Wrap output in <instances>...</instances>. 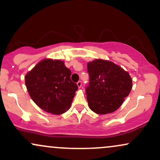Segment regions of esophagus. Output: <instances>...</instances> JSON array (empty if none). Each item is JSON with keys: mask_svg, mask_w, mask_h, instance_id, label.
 Here are the masks:
<instances>
[{"mask_svg": "<svg viewBox=\"0 0 160 160\" xmlns=\"http://www.w3.org/2000/svg\"><path fill=\"white\" fill-rule=\"evenodd\" d=\"M77 84H78V87L80 88L82 86V81H81V80H79V81L77 82Z\"/></svg>", "mask_w": 160, "mask_h": 160, "instance_id": "esophagus-1", "label": "esophagus"}]
</instances>
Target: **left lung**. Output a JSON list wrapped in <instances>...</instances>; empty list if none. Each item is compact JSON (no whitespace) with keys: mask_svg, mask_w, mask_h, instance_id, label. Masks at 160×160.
Listing matches in <instances>:
<instances>
[{"mask_svg":"<svg viewBox=\"0 0 160 160\" xmlns=\"http://www.w3.org/2000/svg\"><path fill=\"white\" fill-rule=\"evenodd\" d=\"M87 71L89 80L85 89L89 108L98 114L118 109L132 87L128 73L113 62L102 59L89 62Z\"/></svg>","mask_w":160,"mask_h":160,"instance_id":"1","label":"left lung"}]
</instances>
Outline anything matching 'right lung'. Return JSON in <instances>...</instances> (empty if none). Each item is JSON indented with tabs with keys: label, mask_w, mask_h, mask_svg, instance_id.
I'll use <instances>...</instances> for the list:
<instances>
[{
	"label": "right lung",
	"mask_w": 160,
	"mask_h": 160,
	"mask_svg": "<svg viewBox=\"0 0 160 160\" xmlns=\"http://www.w3.org/2000/svg\"><path fill=\"white\" fill-rule=\"evenodd\" d=\"M71 70L60 60L40 62L25 77L31 98L43 111L61 114L70 108L78 90L71 80Z\"/></svg>",
	"instance_id": "right-lung-1"
}]
</instances>
